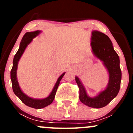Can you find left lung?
Returning a JSON list of instances; mask_svg holds the SVG:
<instances>
[{"mask_svg":"<svg viewBox=\"0 0 133 133\" xmlns=\"http://www.w3.org/2000/svg\"><path fill=\"white\" fill-rule=\"evenodd\" d=\"M91 46L94 56L103 62L109 76L108 83L105 89L94 97H90L81 81L76 76V83L79 88V99L84 104L94 108L106 106L116 97L119 91L121 71L119 57L114 51L112 43L108 36L98 30H92Z\"/></svg>","mask_w":133,"mask_h":133,"instance_id":"left-lung-1","label":"left lung"}]
</instances>
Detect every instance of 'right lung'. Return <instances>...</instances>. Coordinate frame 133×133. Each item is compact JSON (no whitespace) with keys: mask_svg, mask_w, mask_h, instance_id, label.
Returning <instances> with one entry per match:
<instances>
[{"mask_svg":"<svg viewBox=\"0 0 133 133\" xmlns=\"http://www.w3.org/2000/svg\"><path fill=\"white\" fill-rule=\"evenodd\" d=\"M41 32V30H39L33 32H28L25 33V35L23 36L21 43H20L19 49H18L16 55L14 56V57L13 66L11 71H10V79H11L12 89L14 94L26 106H29L30 108H35V109H41V108H45V107L49 106L52 103L54 99L55 95H56V91H57V88L59 86V83H60L61 80L63 77V76H64L65 73V72L59 76V78L57 79V82L55 84L54 88L52 90L51 92L45 98H32V97H30L27 96L22 91L21 87L19 86V82H18L17 80V76L18 63H19L20 59L22 57V54H24V51L26 49L29 44H30V42L33 41L34 38L39 36Z\"/></svg>","mask_w":133,"mask_h":133,"instance_id":"add662e5","label":"right lung"}]
</instances>
